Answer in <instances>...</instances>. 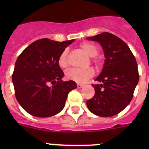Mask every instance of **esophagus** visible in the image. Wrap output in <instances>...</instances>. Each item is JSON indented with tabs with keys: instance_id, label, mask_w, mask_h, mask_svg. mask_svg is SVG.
<instances>
[{
	"instance_id": "34e87169",
	"label": "esophagus",
	"mask_w": 149,
	"mask_h": 149,
	"mask_svg": "<svg viewBox=\"0 0 149 149\" xmlns=\"http://www.w3.org/2000/svg\"><path fill=\"white\" fill-rule=\"evenodd\" d=\"M84 84H77V88H79V89H80V88H83V87H84Z\"/></svg>"
}]
</instances>
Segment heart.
<instances>
[{"label":"heart","mask_w":149,"mask_h":149,"mask_svg":"<svg viewBox=\"0 0 149 149\" xmlns=\"http://www.w3.org/2000/svg\"><path fill=\"white\" fill-rule=\"evenodd\" d=\"M79 47L88 56L93 57L97 55L98 49L92 43L84 42L80 44ZM93 62L96 65H98L97 60L94 58ZM58 64L61 68H65L68 65V51L66 49L63 51L58 58ZM94 71L91 68L79 70V69H70L65 72V77L70 80L74 81L77 84H84L89 79L93 77Z\"/></svg>","instance_id":"obj_1"}]
</instances>
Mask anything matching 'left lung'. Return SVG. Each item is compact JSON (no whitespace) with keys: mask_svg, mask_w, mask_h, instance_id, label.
I'll return each mask as SVG.
<instances>
[{"mask_svg":"<svg viewBox=\"0 0 149 149\" xmlns=\"http://www.w3.org/2000/svg\"><path fill=\"white\" fill-rule=\"evenodd\" d=\"M101 45L105 63L101 73L92 84L93 97L86 101L89 110L100 117H111L122 111L133 98L139 83L136 59L127 45L113 34L103 32L86 38Z\"/></svg>","mask_w":149,"mask_h":149,"instance_id":"obj_1","label":"left lung"}]
</instances>
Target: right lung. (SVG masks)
Returning a JSON list of instances; mask_svg holds the SVG:
<instances>
[{"mask_svg": "<svg viewBox=\"0 0 149 149\" xmlns=\"http://www.w3.org/2000/svg\"><path fill=\"white\" fill-rule=\"evenodd\" d=\"M74 39L62 42L42 38L20 54L12 82L17 102L31 115L48 118L59 113L68 93L77 88L74 81H63L58 56Z\"/></svg>", "mask_w": 149, "mask_h": 149, "instance_id": "obj_1", "label": "right lung"}]
</instances>
